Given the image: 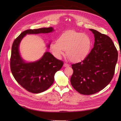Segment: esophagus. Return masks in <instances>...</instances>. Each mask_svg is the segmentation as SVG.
I'll return each instance as SVG.
<instances>
[{"label":"esophagus","mask_w":121,"mask_h":121,"mask_svg":"<svg viewBox=\"0 0 121 121\" xmlns=\"http://www.w3.org/2000/svg\"><path fill=\"white\" fill-rule=\"evenodd\" d=\"M64 66L65 67H69V64H66V63H65V64H64Z\"/></svg>","instance_id":"1"}]
</instances>
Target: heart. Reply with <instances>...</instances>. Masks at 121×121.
Returning a JSON list of instances; mask_svg holds the SVG:
<instances>
[{"label":"heart","mask_w":121,"mask_h":121,"mask_svg":"<svg viewBox=\"0 0 121 121\" xmlns=\"http://www.w3.org/2000/svg\"><path fill=\"white\" fill-rule=\"evenodd\" d=\"M92 46V41L88 35L70 30L65 32L53 42L50 48L54 54L60 57L67 50L69 60L77 63L84 60L88 56Z\"/></svg>","instance_id":"b5f03b06"}]
</instances>
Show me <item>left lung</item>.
<instances>
[{
	"instance_id": "8db88e82",
	"label": "left lung",
	"mask_w": 121,
	"mask_h": 121,
	"mask_svg": "<svg viewBox=\"0 0 121 121\" xmlns=\"http://www.w3.org/2000/svg\"><path fill=\"white\" fill-rule=\"evenodd\" d=\"M94 36L93 48L85 60L72 65L73 87L83 95L93 94L110 83L115 73L118 53L108 36L89 29Z\"/></svg>"
}]
</instances>
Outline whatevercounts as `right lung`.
Here are the masks:
<instances>
[{"label":"right lung","instance_id":"obj_1","mask_svg":"<svg viewBox=\"0 0 121 121\" xmlns=\"http://www.w3.org/2000/svg\"><path fill=\"white\" fill-rule=\"evenodd\" d=\"M53 31L52 27L29 29L22 33L13 42L10 60L11 71L17 82L30 92L39 93L48 89L54 82L55 74L64 63L49 52H45L38 60L26 63L19 52L20 42L27 34L48 33ZM50 44L47 45L48 48Z\"/></svg>","mask_w":121,"mask_h":121}]
</instances>
